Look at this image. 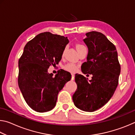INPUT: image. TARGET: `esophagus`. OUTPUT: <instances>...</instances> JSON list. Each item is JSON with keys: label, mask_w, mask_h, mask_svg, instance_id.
I'll return each instance as SVG.
<instances>
[{"label": "esophagus", "mask_w": 135, "mask_h": 135, "mask_svg": "<svg viewBox=\"0 0 135 135\" xmlns=\"http://www.w3.org/2000/svg\"><path fill=\"white\" fill-rule=\"evenodd\" d=\"M71 80H74V75L73 74H71Z\"/></svg>", "instance_id": "esophagus-1"}]
</instances>
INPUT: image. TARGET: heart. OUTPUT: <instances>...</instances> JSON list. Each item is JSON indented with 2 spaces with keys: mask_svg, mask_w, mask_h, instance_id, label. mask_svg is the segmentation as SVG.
Instances as JSON below:
<instances>
[{
  "mask_svg": "<svg viewBox=\"0 0 135 135\" xmlns=\"http://www.w3.org/2000/svg\"><path fill=\"white\" fill-rule=\"evenodd\" d=\"M76 47H77V51H79L80 49H83L85 47H84V46H83V45L77 44V46H76ZM65 49H66V48L64 50V51L62 52V55H64V53H65ZM64 68L66 70H67L68 71H70L71 73H75V72L77 71V70H78V66L75 64L68 63V64H67V65H65L64 66Z\"/></svg>",
  "mask_w": 135,
  "mask_h": 135,
  "instance_id": "b5f03b06",
  "label": "heart"
}]
</instances>
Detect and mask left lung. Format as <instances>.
I'll list each match as a JSON object with an SVG mask.
<instances>
[{"label": "left lung", "instance_id": "left-lung-1", "mask_svg": "<svg viewBox=\"0 0 135 135\" xmlns=\"http://www.w3.org/2000/svg\"><path fill=\"white\" fill-rule=\"evenodd\" d=\"M86 36L83 41L88 54L81 69L83 74L88 73L92 77L88 80L83 75H75L77 88L73 100L79 109L93 112L105 105L113 97L121 68L116 47L105 36L98 31L89 32Z\"/></svg>", "mask_w": 135, "mask_h": 135}]
</instances>
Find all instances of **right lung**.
<instances>
[{"instance_id": "obj_1", "label": "right lung", "mask_w": 135, "mask_h": 135, "mask_svg": "<svg viewBox=\"0 0 135 135\" xmlns=\"http://www.w3.org/2000/svg\"><path fill=\"white\" fill-rule=\"evenodd\" d=\"M69 40L50 32L38 34L27 43L18 61V86L31 109L39 113L51 111L56 105L58 94L71 75L61 70L53 77L50 65L58 64Z\"/></svg>"}]
</instances>
